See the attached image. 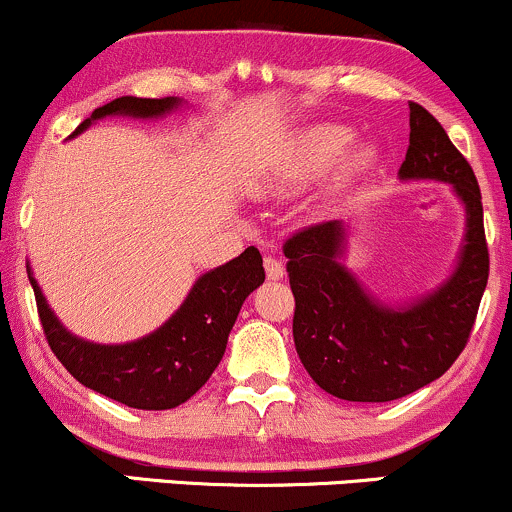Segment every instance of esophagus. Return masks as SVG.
Segmentation results:
<instances>
[{"mask_svg": "<svg viewBox=\"0 0 512 512\" xmlns=\"http://www.w3.org/2000/svg\"><path fill=\"white\" fill-rule=\"evenodd\" d=\"M264 272H267L269 281H281L286 276V267L274 257H264Z\"/></svg>", "mask_w": 512, "mask_h": 512, "instance_id": "obj_1", "label": "esophagus"}]
</instances>
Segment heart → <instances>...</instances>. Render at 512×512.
Masks as SVG:
<instances>
[{"instance_id": "1", "label": "heart", "mask_w": 512, "mask_h": 512, "mask_svg": "<svg viewBox=\"0 0 512 512\" xmlns=\"http://www.w3.org/2000/svg\"><path fill=\"white\" fill-rule=\"evenodd\" d=\"M351 139L349 127L344 125H315L303 134L298 142V151L289 170L284 173L286 182H303L315 178L322 168H327L334 161V156L344 149L346 142ZM378 158V149L373 142H356L354 146L344 151L339 158L337 170H334V182L346 185V182L356 180L358 175L366 173Z\"/></svg>"}]
</instances>
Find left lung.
Listing matches in <instances>:
<instances>
[{
  "instance_id": "8db88e82",
  "label": "left lung",
  "mask_w": 512,
  "mask_h": 512,
  "mask_svg": "<svg viewBox=\"0 0 512 512\" xmlns=\"http://www.w3.org/2000/svg\"><path fill=\"white\" fill-rule=\"evenodd\" d=\"M397 178L443 182L464 209L457 260L431 291L407 301L375 296L346 267V221L320 223L284 245L296 351L310 378L346 402H392L440 378L467 344L489 279L477 178L436 117L416 103H409V149Z\"/></svg>"
}]
</instances>
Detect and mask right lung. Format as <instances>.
<instances>
[{"label":"right lung","instance_id":"1","mask_svg":"<svg viewBox=\"0 0 512 512\" xmlns=\"http://www.w3.org/2000/svg\"><path fill=\"white\" fill-rule=\"evenodd\" d=\"M180 108H187V101L178 96H122L93 110L69 139L79 137L103 117L161 120ZM28 281L50 349L81 385L132 409L161 411L187 402L211 378L245 298L264 284V267L260 250L250 245L236 260L199 274L180 308L161 327L122 344L88 342L69 332L50 308L31 264Z\"/></svg>","mask_w":512,"mask_h":512}]
</instances>
